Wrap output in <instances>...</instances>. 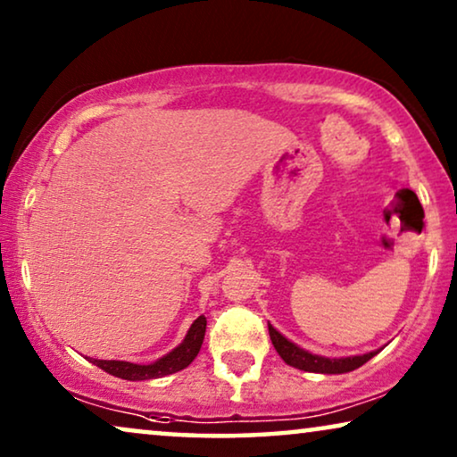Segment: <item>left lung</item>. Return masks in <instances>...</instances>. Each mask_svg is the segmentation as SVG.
Returning <instances> with one entry per match:
<instances>
[{
  "label": "left lung",
  "mask_w": 457,
  "mask_h": 457,
  "mask_svg": "<svg viewBox=\"0 0 457 457\" xmlns=\"http://www.w3.org/2000/svg\"><path fill=\"white\" fill-rule=\"evenodd\" d=\"M268 333H270L272 345L278 352L280 358L285 360V364H289L303 372H316V374L352 372V370H355V368H360L361 364H366L368 360L374 358V355L380 352V349H377V352H368L361 355H349V358H324V355L305 352L303 347L295 345V343L287 339L283 333H278L272 324H268Z\"/></svg>",
  "instance_id": "left-lung-1"
}]
</instances>
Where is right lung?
Instances as JSON below:
<instances>
[{
	"label": "right lung",
	"mask_w": 457,
	"mask_h": 457,
	"mask_svg": "<svg viewBox=\"0 0 457 457\" xmlns=\"http://www.w3.org/2000/svg\"><path fill=\"white\" fill-rule=\"evenodd\" d=\"M205 316H199L195 322L191 324V328L187 330L185 339L180 345H177L172 352L162 355L160 360L152 361V364H133V361H122V360H96L87 358L91 364H96L105 370L112 377L124 378V380H149V378H162L168 374H174L183 370L197 358L199 349H202L204 337H205Z\"/></svg>",
	"instance_id": "add662e5"
}]
</instances>
